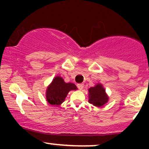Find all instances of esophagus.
Masks as SVG:
<instances>
[{"mask_svg":"<svg viewBox=\"0 0 149 149\" xmlns=\"http://www.w3.org/2000/svg\"><path fill=\"white\" fill-rule=\"evenodd\" d=\"M77 87H78V88L79 89V90H82V89L83 88V87H84V85H83V84H78V85H77Z\"/></svg>","mask_w":149,"mask_h":149,"instance_id":"34e87169","label":"esophagus"}]
</instances>
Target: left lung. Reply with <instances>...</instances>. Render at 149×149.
Wrapping results in <instances>:
<instances>
[{
  "label": "left lung",
  "instance_id": "left-lung-1",
  "mask_svg": "<svg viewBox=\"0 0 149 149\" xmlns=\"http://www.w3.org/2000/svg\"><path fill=\"white\" fill-rule=\"evenodd\" d=\"M89 91V103L100 107L108 102V97L105 93L102 85L98 84L93 88H90Z\"/></svg>",
  "mask_w": 149,
  "mask_h": 149
}]
</instances>
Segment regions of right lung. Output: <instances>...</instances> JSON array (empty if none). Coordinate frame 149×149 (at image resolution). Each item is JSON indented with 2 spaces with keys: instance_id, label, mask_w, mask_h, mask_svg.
Segmentation results:
<instances>
[{
  "instance_id": "right-lung-1",
  "label": "right lung",
  "mask_w": 149,
  "mask_h": 149,
  "mask_svg": "<svg viewBox=\"0 0 149 149\" xmlns=\"http://www.w3.org/2000/svg\"><path fill=\"white\" fill-rule=\"evenodd\" d=\"M76 89L73 83H66L61 77H55L46 91L47 101L53 106L59 105L65 100L69 91Z\"/></svg>"
}]
</instances>
